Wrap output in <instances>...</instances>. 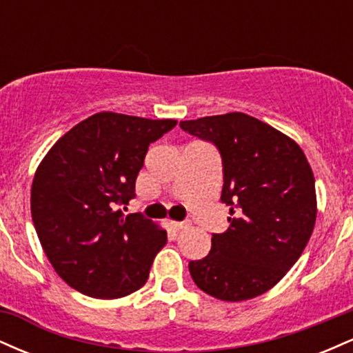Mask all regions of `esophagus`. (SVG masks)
I'll use <instances>...</instances> for the list:
<instances>
[{"mask_svg":"<svg viewBox=\"0 0 353 353\" xmlns=\"http://www.w3.org/2000/svg\"><path fill=\"white\" fill-rule=\"evenodd\" d=\"M169 225H171L174 230H181V229L188 228V224H185V222H179V221H169Z\"/></svg>","mask_w":353,"mask_h":353,"instance_id":"1","label":"esophagus"}]
</instances>
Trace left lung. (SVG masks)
I'll use <instances>...</instances> for the list:
<instances>
[{"mask_svg": "<svg viewBox=\"0 0 353 353\" xmlns=\"http://www.w3.org/2000/svg\"><path fill=\"white\" fill-rule=\"evenodd\" d=\"M222 157L221 201L229 229L212 234L210 252L189 262L201 290L241 302L270 290L299 261L317 217L312 168L301 145L244 112L181 121Z\"/></svg>", "mask_w": 353, "mask_h": 353, "instance_id": "left-lung-1", "label": "left lung"}]
</instances>
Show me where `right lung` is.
I'll list each match as a JSON object with an SVG mask.
<instances>
[{
    "label": "right lung",
    "instance_id": "right-lung-1",
    "mask_svg": "<svg viewBox=\"0 0 353 353\" xmlns=\"http://www.w3.org/2000/svg\"><path fill=\"white\" fill-rule=\"evenodd\" d=\"M177 121L98 112L48 151L31 185V216L44 254L68 285L94 299L136 292L168 234L117 205L136 196L149 144Z\"/></svg>",
    "mask_w": 353,
    "mask_h": 353
}]
</instances>
